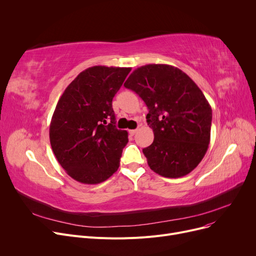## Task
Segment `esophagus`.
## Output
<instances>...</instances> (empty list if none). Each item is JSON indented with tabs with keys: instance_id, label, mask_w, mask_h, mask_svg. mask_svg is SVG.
Returning <instances> with one entry per match:
<instances>
[{
	"instance_id": "34e87169",
	"label": "esophagus",
	"mask_w": 256,
	"mask_h": 256,
	"mask_svg": "<svg viewBox=\"0 0 256 256\" xmlns=\"http://www.w3.org/2000/svg\"><path fill=\"white\" fill-rule=\"evenodd\" d=\"M128 132H130V136H134L137 132V130H128Z\"/></svg>"
}]
</instances>
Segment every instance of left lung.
<instances>
[{"instance_id": "8db88e82", "label": "left lung", "mask_w": 256, "mask_h": 256, "mask_svg": "<svg viewBox=\"0 0 256 256\" xmlns=\"http://www.w3.org/2000/svg\"><path fill=\"white\" fill-rule=\"evenodd\" d=\"M124 87L144 100L152 145L143 148L158 176L178 178L193 171L210 141L212 108L194 80L178 67L147 64L134 70Z\"/></svg>"}]
</instances>
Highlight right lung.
<instances>
[{
  "instance_id": "1",
  "label": "right lung",
  "mask_w": 256,
  "mask_h": 256,
  "mask_svg": "<svg viewBox=\"0 0 256 256\" xmlns=\"http://www.w3.org/2000/svg\"><path fill=\"white\" fill-rule=\"evenodd\" d=\"M130 67L92 66L66 87L50 124L52 150L74 180L96 184L119 167L128 132L116 128L112 100Z\"/></svg>"
}]
</instances>
